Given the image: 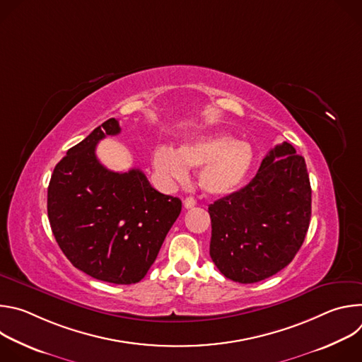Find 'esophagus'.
<instances>
[{"instance_id":"34e87169","label":"esophagus","mask_w":362,"mask_h":362,"mask_svg":"<svg viewBox=\"0 0 362 362\" xmlns=\"http://www.w3.org/2000/svg\"><path fill=\"white\" fill-rule=\"evenodd\" d=\"M183 203H185V208H186V209H192V208H194V206H196V199L192 197V196H189V197L185 199Z\"/></svg>"}]
</instances>
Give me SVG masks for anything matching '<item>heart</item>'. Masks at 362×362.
<instances>
[{
    "mask_svg": "<svg viewBox=\"0 0 362 362\" xmlns=\"http://www.w3.org/2000/svg\"><path fill=\"white\" fill-rule=\"evenodd\" d=\"M253 165V148L226 134L200 136L183 143L176 151L160 146L153 153V166L166 180H185L187 168H202L199 185L215 197L238 190Z\"/></svg>",
    "mask_w": 362,
    "mask_h": 362,
    "instance_id": "b5f03b06",
    "label": "heart"
}]
</instances>
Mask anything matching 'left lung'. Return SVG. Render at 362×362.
<instances>
[{"mask_svg":"<svg viewBox=\"0 0 362 362\" xmlns=\"http://www.w3.org/2000/svg\"><path fill=\"white\" fill-rule=\"evenodd\" d=\"M305 159L284 141L269 150L255 177L209 204L211 257L239 284L264 281L295 257L311 221Z\"/></svg>","mask_w":362,"mask_h":362,"instance_id":"1","label":"left lung"}]
</instances>
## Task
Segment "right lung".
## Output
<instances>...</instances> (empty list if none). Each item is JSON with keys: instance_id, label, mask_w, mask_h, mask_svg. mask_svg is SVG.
Returning <instances> with one entry per match:
<instances>
[{"instance_id": "right-lung-1", "label": "right lung", "mask_w": 362, "mask_h": 362, "mask_svg": "<svg viewBox=\"0 0 362 362\" xmlns=\"http://www.w3.org/2000/svg\"><path fill=\"white\" fill-rule=\"evenodd\" d=\"M119 133V122L109 119L67 150L51 175L47 212L73 267L98 281L130 285L156 261L182 202L151 187L140 169L119 173L98 162L97 143Z\"/></svg>"}]
</instances>
